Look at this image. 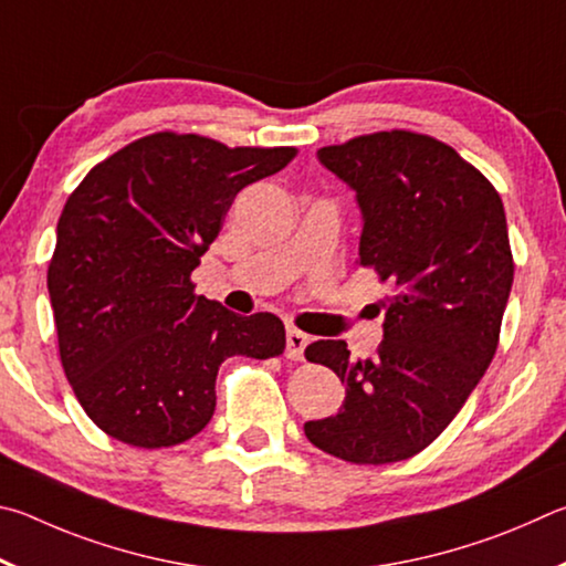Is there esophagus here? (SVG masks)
Segmentation results:
<instances>
[{"label":"esophagus","mask_w":566,"mask_h":566,"mask_svg":"<svg viewBox=\"0 0 566 566\" xmlns=\"http://www.w3.org/2000/svg\"><path fill=\"white\" fill-rule=\"evenodd\" d=\"M311 343V338L301 331L291 328L285 333V355H289L291 360H303V353H305V345Z\"/></svg>","instance_id":"esophagus-1"}]
</instances>
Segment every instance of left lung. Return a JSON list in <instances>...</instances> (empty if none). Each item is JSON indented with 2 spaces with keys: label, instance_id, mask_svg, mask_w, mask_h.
Wrapping results in <instances>:
<instances>
[{
  "label": "left lung",
  "instance_id": "obj_1",
  "mask_svg": "<svg viewBox=\"0 0 566 566\" xmlns=\"http://www.w3.org/2000/svg\"><path fill=\"white\" fill-rule=\"evenodd\" d=\"M318 161L360 206L358 265L395 293L373 358H350L345 340L305 348L345 385L343 408L305 422V438L355 464L408 460L448 428L497 350L514 277L502 198L452 146L398 128L325 146Z\"/></svg>",
  "mask_w": 566,
  "mask_h": 566
}]
</instances>
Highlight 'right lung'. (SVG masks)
I'll list each match as a JSON object with an SVG mask.
<instances>
[{"label": "right lung", "instance_id": "add662e5", "mask_svg": "<svg viewBox=\"0 0 566 566\" xmlns=\"http://www.w3.org/2000/svg\"><path fill=\"white\" fill-rule=\"evenodd\" d=\"M293 156L161 132L108 156L69 196L46 273L59 355L84 412L114 440H191L213 418L226 358L283 353L281 318L196 295L191 273L235 193Z\"/></svg>", "mask_w": 566, "mask_h": 566}]
</instances>
